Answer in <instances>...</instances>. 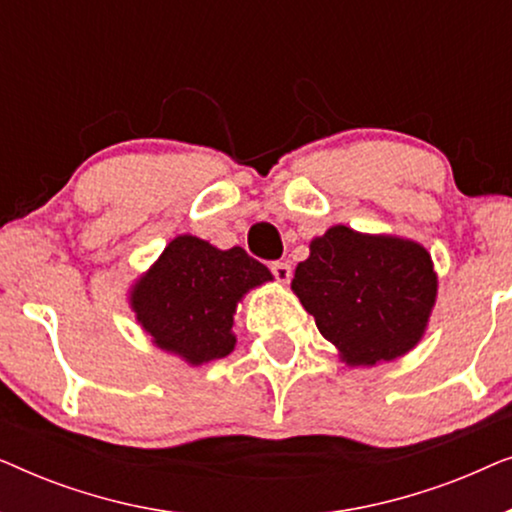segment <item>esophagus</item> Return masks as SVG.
Masks as SVG:
<instances>
[{"label":"esophagus","mask_w":512,"mask_h":512,"mask_svg":"<svg viewBox=\"0 0 512 512\" xmlns=\"http://www.w3.org/2000/svg\"><path fill=\"white\" fill-rule=\"evenodd\" d=\"M270 272L275 275L277 282H282V284H286L291 279V265L289 263H282V261L270 263Z\"/></svg>","instance_id":"obj_1"}]
</instances>
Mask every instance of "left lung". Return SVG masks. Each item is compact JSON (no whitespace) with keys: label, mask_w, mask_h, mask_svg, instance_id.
<instances>
[{"label":"left lung","mask_w":512,"mask_h":512,"mask_svg":"<svg viewBox=\"0 0 512 512\" xmlns=\"http://www.w3.org/2000/svg\"><path fill=\"white\" fill-rule=\"evenodd\" d=\"M436 272L417 242L333 226L310 244L291 289L352 366L410 352L436 303Z\"/></svg>","instance_id":"obj_1"}]
</instances>
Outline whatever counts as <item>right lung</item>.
Here are the masks:
<instances>
[{"instance_id": "1", "label": "right lung", "mask_w": 512, "mask_h": 512, "mask_svg": "<svg viewBox=\"0 0 512 512\" xmlns=\"http://www.w3.org/2000/svg\"><path fill=\"white\" fill-rule=\"evenodd\" d=\"M268 279L270 270L242 247L221 251L179 235L135 284L132 307L160 349L200 366L233 352L237 300Z\"/></svg>"}]
</instances>
